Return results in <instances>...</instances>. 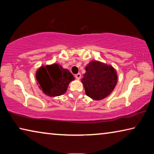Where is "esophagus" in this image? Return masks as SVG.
Returning a JSON list of instances; mask_svg holds the SVG:
<instances>
[{"mask_svg": "<svg viewBox=\"0 0 154 154\" xmlns=\"http://www.w3.org/2000/svg\"><path fill=\"white\" fill-rule=\"evenodd\" d=\"M81 77H82V75H81V73H77L75 75V78H76L77 79H80Z\"/></svg>", "mask_w": 154, "mask_h": 154, "instance_id": "obj_1", "label": "esophagus"}]
</instances>
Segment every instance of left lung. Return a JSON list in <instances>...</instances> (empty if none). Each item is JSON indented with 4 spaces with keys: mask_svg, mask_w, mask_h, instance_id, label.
<instances>
[{
    "mask_svg": "<svg viewBox=\"0 0 154 154\" xmlns=\"http://www.w3.org/2000/svg\"><path fill=\"white\" fill-rule=\"evenodd\" d=\"M82 79L85 94L96 100L110 94L118 82V75L113 66L98 61H92L85 67Z\"/></svg>",
    "mask_w": 154,
    "mask_h": 154,
    "instance_id": "8db88e82",
    "label": "left lung"
}]
</instances>
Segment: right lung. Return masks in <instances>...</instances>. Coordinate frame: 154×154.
<instances>
[{
    "instance_id": "right-lung-1",
    "label": "right lung",
    "mask_w": 154,
    "mask_h": 154,
    "mask_svg": "<svg viewBox=\"0 0 154 154\" xmlns=\"http://www.w3.org/2000/svg\"><path fill=\"white\" fill-rule=\"evenodd\" d=\"M36 79L43 92L54 97L64 94L69 83L75 78L69 70L53 64L41 66L36 72Z\"/></svg>"
}]
</instances>
